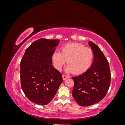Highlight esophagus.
<instances>
[{"instance_id": "esophagus-1", "label": "esophagus", "mask_w": 125, "mask_h": 125, "mask_svg": "<svg viewBox=\"0 0 125 125\" xmlns=\"http://www.w3.org/2000/svg\"><path fill=\"white\" fill-rule=\"evenodd\" d=\"M68 78H69V76H68V75H62L63 80H65Z\"/></svg>"}]
</instances>
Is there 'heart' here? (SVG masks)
<instances>
[{
	"label": "heart",
	"mask_w": 125,
	"mask_h": 125,
	"mask_svg": "<svg viewBox=\"0 0 125 125\" xmlns=\"http://www.w3.org/2000/svg\"><path fill=\"white\" fill-rule=\"evenodd\" d=\"M54 67L60 70L67 60L66 71L75 74L84 73L91 66L94 52L91 48L78 43H70L64 45L61 52L55 51L52 54Z\"/></svg>",
	"instance_id": "b5f03b06"
}]
</instances>
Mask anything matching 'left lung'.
<instances>
[{
    "mask_svg": "<svg viewBox=\"0 0 125 125\" xmlns=\"http://www.w3.org/2000/svg\"><path fill=\"white\" fill-rule=\"evenodd\" d=\"M88 44L94 52L91 66L79 76L73 77L72 94L81 106H88L101 101L105 96L111 83L109 63L99 46L91 41Z\"/></svg>",
    "mask_w": 125,
    "mask_h": 125,
    "instance_id": "left-lung-1",
    "label": "left lung"
}]
</instances>
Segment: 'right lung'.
<instances>
[{"instance_id": "add662e5", "label": "right lung", "mask_w": 125, "mask_h": 125, "mask_svg": "<svg viewBox=\"0 0 125 125\" xmlns=\"http://www.w3.org/2000/svg\"><path fill=\"white\" fill-rule=\"evenodd\" d=\"M59 43V40H37L26 48L21 59V88L34 103L48 104L62 82V74L52 65V54Z\"/></svg>"}]
</instances>
